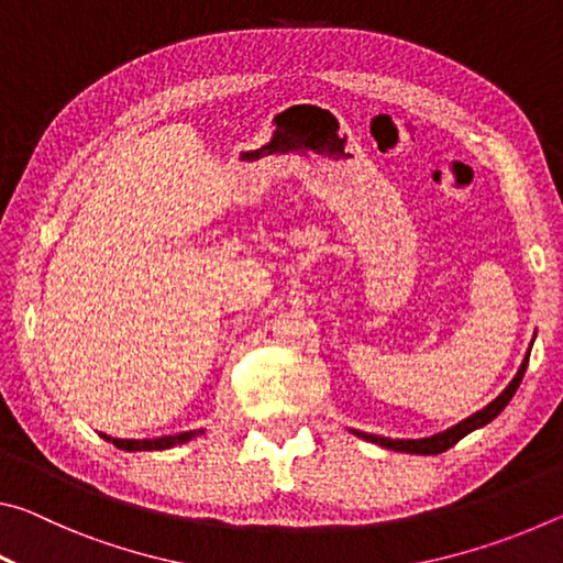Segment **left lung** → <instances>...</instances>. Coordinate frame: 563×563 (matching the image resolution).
Here are the masks:
<instances>
[{"instance_id": "8db88e82", "label": "left lung", "mask_w": 563, "mask_h": 563, "mask_svg": "<svg viewBox=\"0 0 563 563\" xmlns=\"http://www.w3.org/2000/svg\"><path fill=\"white\" fill-rule=\"evenodd\" d=\"M529 352H531V347H529ZM529 352H527V357H523V362H521L519 373L514 375V379L507 385V389H504V393H501L497 399H492V402H489L487 407L479 409V412H474L472 417L462 419L460 424H454L452 430L440 432V434H434V437H424V440H389V437H379V434H367V432H357V430H352V432H355L357 437H362V440L375 442V444H379V446H387V450H395V452H407V454H442V452L450 450V446H454L456 442H460L462 437H466V434L474 432V430H479V427H484V424H489L492 419L497 417V415L501 412V409L509 405V399L514 397V393H517V387L521 385L523 373H527Z\"/></svg>"}]
</instances>
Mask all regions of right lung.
<instances>
[{
	"mask_svg": "<svg viewBox=\"0 0 563 563\" xmlns=\"http://www.w3.org/2000/svg\"><path fill=\"white\" fill-rule=\"evenodd\" d=\"M203 434V430H194V432H180V434H170V437H156V440H113V437L101 434L103 440L113 442V446H119V450H126V452H151V450H170V446L176 444H184L188 440H194V437Z\"/></svg>",
	"mask_w": 563,
	"mask_h": 563,
	"instance_id": "right-lung-1",
	"label": "right lung"
}]
</instances>
